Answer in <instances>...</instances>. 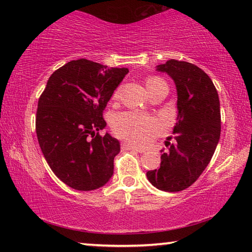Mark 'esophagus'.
Returning <instances> with one entry per match:
<instances>
[{
  "label": "esophagus",
  "mask_w": 252,
  "mask_h": 252,
  "mask_svg": "<svg viewBox=\"0 0 252 252\" xmlns=\"http://www.w3.org/2000/svg\"><path fill=\"white\" fill-rule=\"evenodd\" d=\"M121 147H122V149H125V150H131V151H136V152H143L141 149H139V148H136V147H134V146H132V144H130V143H127V142H122V144H121Z\"/></svg>",
  "instance_id": "1"
}]
</instances>
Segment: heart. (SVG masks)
<instances>
[{"label":"heart","instance_id":"1","mask_svg":"<svg viewBox=\"0 0 252 252\" xmlns=\"http://www.w3.org/2000/svg\"><path fill=\"white\" fill-rule=\"evenodd\" d=\"M160 83H164V81L158 76H152L146 81L149 91ZM118 94L119 92L117 91L114 93V97H117ZM112 129L120 138L138 146H144L150 143L163 130V125L155 117L134 111H126L118 113L113 118Z\"/></svg>","mask_w":252,"mask_h":252}]
</instances>
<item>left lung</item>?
Masks as SVG:
<instances>
[{"label": "left lung", "mask_w": 252, "mask_h": 252, "mask_svg": "<svg viewBox=\"0 0 252 252\" xmlns=\"http://www.w3.org/2000/svg\"><path fill=\"white\" fill-rule=\"evenodd\" d=\"M157 71L165 72L176 83L178 117L173 142L169 136V150L161 155L160 168L148 171L147 177L159 190L178 192L197 181L218 146L219 95L209 75L192 63L171 59Z\"/></svg>", "instance_id": "obj_1"}]
</instances>
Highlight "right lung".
Returning <instances> with one entry per match:
<instances>
[{"label":"right lung","mask_w":252,"mask_h":252,"mask_svg":"<svg viewBox=\"0 0 252 252\" xmlns=\"http://www.w3.org/2000/svg\"><path fill=\"white\" fill-rule=\"evenodd\" d=\"M127 72L73 60L53 72L40 96L35 130L42 153L55 176L75 190H95L112 177L120 142L99 131L106 126V103Z\"/></svg>","instance_id":"right-lung-1"}]
</instances>
